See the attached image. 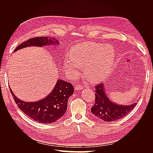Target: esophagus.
<instances>
[{
  "label": "esophagus",
  "instance_id": "esophagus-1",
  "mask_svg": "<svg viewBox=\"0 0 153 153\" xmlns=\"http://www.w3.org/2000/svg\"><path fill=\"white\" fill-rule=\"evenodd\" d=\"M83 89V86L80 84H78V85H75V90L76 91H81Z\"/></svg>",
  "mask_w": 153,
  "mask_h": 153
}]
</instances>
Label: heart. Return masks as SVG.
<instances>
[{
  "mask_svg": "<svg viewBox=\"0 0 153 153\" xmlns=\"http://www.w3.org/2000/svg\"><path fill=\"white\" fill-rule=\"evenodd\" d=\"M115 57V52L111 45L86 43L76 46L64 62L66 72L76 77L84 66L86 75L92 81H101L110 72Z\"/></svg>",
  "mask_w": 153,
  "mask_h": 153,
  "instance_id": "obj_1",
  "label": "heart"
}]
</instances>
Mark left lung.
Instances as JSON below:
<instances>
[{"mask_svg":"<svg viewBox=\"0 0 153 153\" xmlns=\"http://www.w3.org/2000/svg\"><path fill=\"white\" fill-rule=\"evenodd\" d=\"M95 103L91 112L97 117L106 122L117 121L124 117L135 108L137 103L129 105H121L111 101L106 94L102 83L95 86Z\"/></svg>","mask_w":153,"mask_h":153,"instance_id":"8db88e82","label":"left lung"}]
</instances>
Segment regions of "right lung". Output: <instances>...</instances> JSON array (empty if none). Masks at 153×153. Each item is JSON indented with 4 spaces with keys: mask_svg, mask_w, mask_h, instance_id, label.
<instances>
[{
    "mask_svg": "<svg viewBox=\"0 0 153 153\" xmlns=\"http://www.w3.org/2000/svg\"><path fill=\"white\" fill-rule=\"evenodd\" d=\"M54 43H59V41L54 38L49 39L48 37H36L18 45L14 52L31 46L43 47ZM10 89L18 108L35 121L44 124L52 123L63 116L67 110L68 99L74 92L71 84L60 79L57 81L51 93L45 98L35 102H25L16 98L10 87Z\"/></svg>",
    "mask_w": 153,
    "mask_h": 153,
    "instance_id": "right-lung-1",
    "label": "right lung"
}]
</instances>
